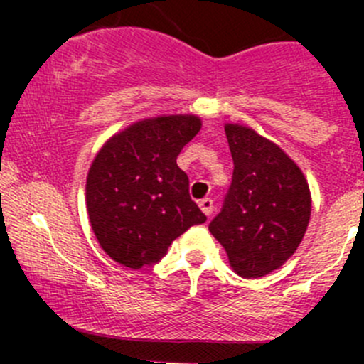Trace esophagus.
<instances>
[{
  "label": "esophagus",
  "mask_w": 364,
  "mask_h": 364,
  "mask_svg": "<svg viewBox=\"0 0 364 364\" xmlns=\"http://www.w3.org/2000/svg\"><path fill=\"white\" fill-rule=\"evenodd\" d=\"M199 205H200V209H203V213H204L205 216H211V213H213V200L209 199V197H205V199L200 200Z\"/></svg>",
  "instance_id": "1"
}]
</instances>
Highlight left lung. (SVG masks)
<instances>
[{"label":"left lung","instance_id":"1","mask_svg":"<svg viewBox=\"0 0 364 364\" xmlns=\"http://www.w3.org/2000/svg\"><path fill=\"white\" fill-rule=\"evenodd\" d=\"M232 183L209 232L225 248L232 269L259 278L284 266L303 241L311 213L308 183L269 139L243 124H225Z\"/></svg>","mask_w":364,"mask_h":364}]
</instances>
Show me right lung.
Masks as SVG:
<instances>
[{
  "mask_svg": "<svg viewBox=\"0 0 364 364\" xmlns=\"http://www.w3.org/2000/svg\"><path fill=\"white\" fill-rule=\"evenodd\" d=\"M192 114L137 121L112 135L87 172L91 229L116 262L139 269L159 262L172 241L205 215L190 199L181 149L199 134Z\"/></svg>",
  "mask_w": 364,
  "mask_h": 364,
  "instance_id": "obj_1",
  "label": "right lung"
}]
</instances>
